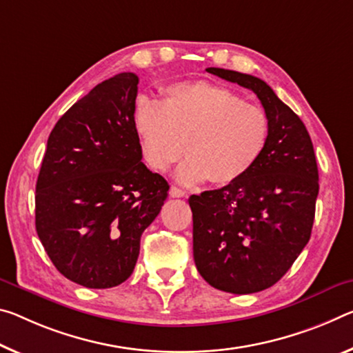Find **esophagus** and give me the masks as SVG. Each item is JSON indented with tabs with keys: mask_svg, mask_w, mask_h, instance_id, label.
<instances>
[{
	"mask_svg": "<svg viewBox=\"0 0 353 353\" xmlns=\"http://www.w3.org/2000/svg\"><path fill=\"white\" fill-rule=\"evenodd\" d=\"M170 194H171V198H185L187 192H185V190L172 185L171 190H170Z\"/></svg>",
	"mask_w": 353,
	"mask_h": 353,
	"instance_id": "1",
	"label": "esophagus"
}]
</instances>
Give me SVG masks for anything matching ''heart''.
Listing matches in <instances>:
<instances>
[{"label":"heart","mask_w":353,"mask_h":353,"mask_svg":"<svg viewBox=\"0 0 353 353\" xmlns=\"http://www.w3.org/2000/svg\"><path fill=\"white\" fill-rule=\"evenodd\" d=\"M135 130L146 163L165 172L187 149L182 183L228 185L253 168L268 141V117L236 92L205 81L174 83L160 102L139 99Z\"/></svg>","instance_id":"1"}]
</instances>
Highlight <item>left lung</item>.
<instances>
[{"instance_id": "1", "label": "left lung", "mask_w": 353, "mask_h": 353, "mask_svg": "<svg viewBox=\"0 0 353 353\" xmlns=\"http://www.w3.org/2000/svg\"><path fill=\"white\" fill-rule=\"evenodd\" d=\"M205 70L256 94L268 117V141L242 179L190 196L194 264L215 289L254 294L278 283L311 237L319 193L314 148L300 117L261 78Z\"/></svg>"}]
</instances>
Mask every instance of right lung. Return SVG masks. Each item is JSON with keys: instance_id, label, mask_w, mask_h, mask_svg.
<instances>
[{"instance_id": "1", "label": "right lung", "mask_w": 353, "mask_h": 353, "mask_svg": "<svg viewBox=\"0 0 353 353\" xmlns=\"http://www.w3.org/2000/svg\"><path fill=\"white\" fill-rule=\"evenodd\" d=\"M138 77L97 85L56 122L36 183V231L59 273L108 289L132 275L139 240L168 196L143 163L135 130Z\"/></svg>"}]
</instances>
